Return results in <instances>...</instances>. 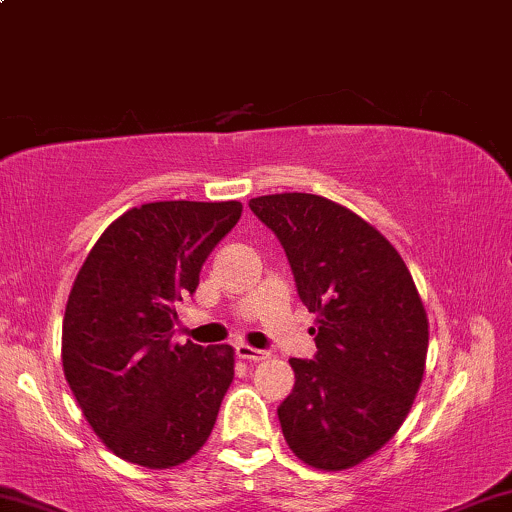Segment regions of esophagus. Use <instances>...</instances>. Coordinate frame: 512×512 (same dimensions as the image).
<instances>
[{"label": "esophagus", "instance_id": "1", "mask_svg": "<svg viewBox=\"0 0 512 512\" xmlns=\"http://www.w3.org/2000/svg\"><path fill=\"white\" fill-rule=\"evenodd\" d=\"M236 355L245 362H260V360H267V357H269V353H264V350L250 348V346H245V343H238Z\"/></svg>", "mask_w": 512, "mask_h": 512}]
</instances>
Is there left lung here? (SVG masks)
<instances>
[{
    "mask_svg": "<svg viewBox=\"0 0 512 512\" xmlns=\"http://www.w3.org/2000/svg\"><path fill=\"white\" fill-rule=\"evenodd\" d=\"M274 231L307 310L315 360L291 357L283 439L317 470H348L398 432L422 384L427 312L403 257L350 209L310 193L252 197Z\"/></svg>",
    "mask_w": 512,
    "mask_h": 512,
    "instance_id": "8db88e82",
    "label": "left lung"
}]
</instances>
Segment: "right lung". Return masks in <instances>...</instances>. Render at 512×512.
Here are the masks:
<instances>
[{
    "instance_id": "1",
    "label": "right lung",
    "mask_w": 512,
    "mask_h": 512,
    "mask_svg": "<svg viewBox=\"0 0 512 512\" xmlns=\"http://www.w3.org/2000/svg\"><path fill=\"white\" fill-rule=\"evenodd\" d=\"M231 202H150L102 233L73 281L61 362L85 420L128 463L166 470L212 434L233 381L231 346L171 343L174 303L193 295Z\"/></svg>"
}]
</instances>
